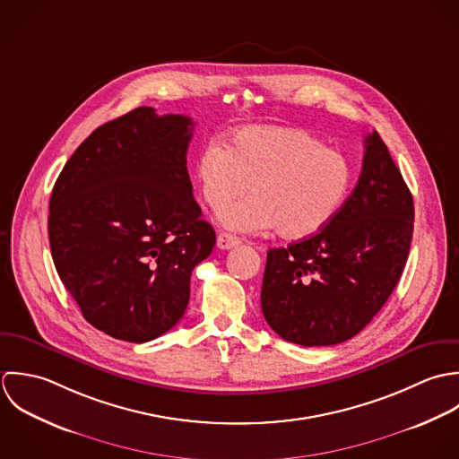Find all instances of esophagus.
<instances>
[{"label": "esophagus", "instance_id": "obj_1", "mask_svg": "<svg viewBox=\"0 0 459 459\" xmlns=\"http://www.w3.org/2000/svg\"><path fill=\"white\" fill-rule=\"evenodd\" d=\"M239 243H241V241H239L236 236L227 234V232L218 234V239H216V245H218V248H220V250H230V248L238 247Z\"/></svg>", "mask_w": 459, "mask_h": 459}]
</instances>
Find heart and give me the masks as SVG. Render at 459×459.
<instances>
[{"mask_svg": "<svg viewBox=\"0 0 459 459\" xmlns=\"http://www.w3.org/2000/svg\"><path fill=\"white\" fill-rule=\"evenodd\" d=\"M195 179L204 202L220 209L252 183L256 193L223 207L220 221L234 232L278 227L290 239L323 230L351 187L346 158L314 134L275 126L234 133L223 147L207 143L195 161Z\"/></svg>", "mask_w": 459, "mask_h": 459, "instance_id": "b5f03b06", "label": "heart"}]
</instances>
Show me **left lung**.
I'll list each match as a JSON object with an SVG mask.
<instances>
[{
    "instance_id": "obj_1",
    "label": "left lung",
    "mask_w": 459,
    "mask_h": 459,
    "mask_svg": "<svg viewBox=\"0 0 459 459\" xmlns=\"http://www.w3.org/2000/svg\"><path fill=\"white\" fill-rule=\"evenodd\" d=\"M413 214L411 193L374 131L359 183L333 220L268 252L261 307L273 332L299 346H333L360 333L404 270Z\"/></svg>"
}]
</instances>
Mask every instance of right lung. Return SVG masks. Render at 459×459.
Instances as JSON below:
<instances>
[{"label":"right lung","instance_id":"add662e5","mask_svg":"<svg viewBox=\"0 0 459 459\" xmlns=\"http://www.w3.org/2000/svg\"><path fill=\"white\" fill-rule=\"evenodd\" d=\"M195 122L136 108L97 127L49 202L55 268L93 328L147 342L174 328L189 278L214 248L186 154Z\"/></svg>","mask_w":459,"mask_h":459}]
</instances>
